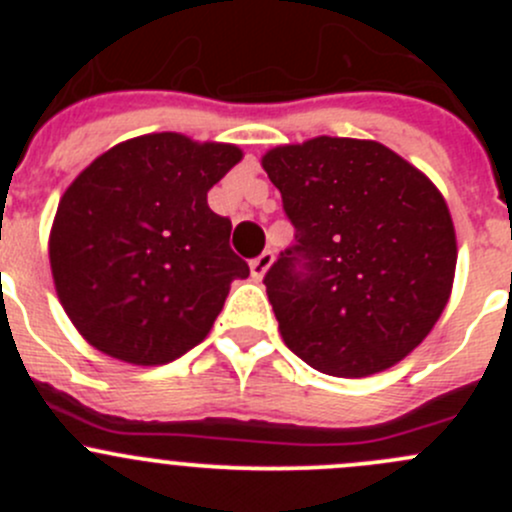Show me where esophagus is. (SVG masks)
I'll return each instance as SVG.
<instances>
[{
    "label": "esophagus",
    "mask_w": 512,
    "mask_h": 512,
    "mask_svg": "<svg viewBox=\"0 0 512 512\" xmlns=\"http://www.w3.org/2000/svg\"><path fill=\"white\" fill-rule=\"evenodd\" d=\"M272 262H275V255H272L270 250H265L260 257H255V260L250 262L252 277H255V280H262V277L267 275V270L272 267Z\"/></svg>",
    "instance_id": "34e87169"
}]
</instances>
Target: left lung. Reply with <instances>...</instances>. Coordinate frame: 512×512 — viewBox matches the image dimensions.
<instances>
[{
	"label": "left lung",
	"mask_w": 512,
	"mask_h": 512,
	"mask_svg": "<svg viewBox=\"0 0 512 512\" xmlns=\"http://www.w3.org/2000/svg\"><path fill=\"white\" fill-rule=\"evenodd\" d=\"M294 245L267 270L282 339L312 369L359 379L411 354L441 317L456 230L436 185L376 141L319 136L262 158Z\"/></svg>",
	"instance_id": "left-lung-1"
}]
</instances>
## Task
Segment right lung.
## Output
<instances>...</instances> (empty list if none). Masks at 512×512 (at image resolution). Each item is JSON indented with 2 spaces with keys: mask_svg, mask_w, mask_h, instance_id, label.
Returning <instances> with one entry per match:
<instances>
[{
  "mask_svg": "<svg viewBox=\"0 0 512 512\" xmlns=\"http://www.w3.org/2000/svg\"><path fill=\"white\" fill-rule=\"evenodd\" d=\"M230 143L148 133L98 156L66 188L49 237L56 294L98 352L168 364L208 337L232 280V223L208 190L240 163Z\"/></svg>",
  "mask_w": 512,
  "mask_h": 512,
  "instance_id": "1",
  "label": "right lung"
}]
</instances>
